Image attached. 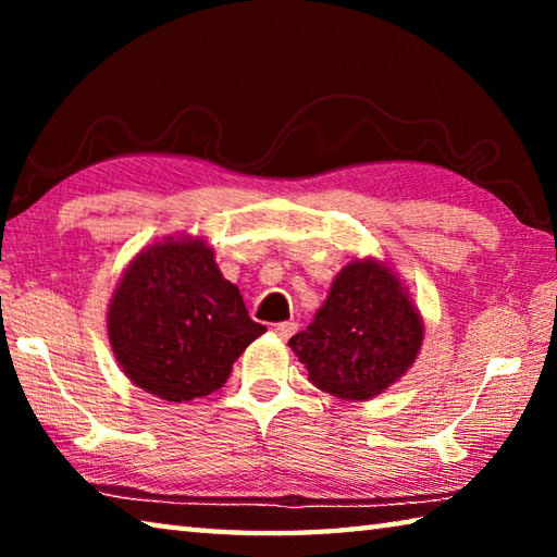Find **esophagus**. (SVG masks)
Here are the masks:
<instances>
[{
	"label": "esophagus",
	"mask_w": 557,
	"mask_h": 557,
	"mask_svg": "<svg viewBox=\"0 0 557 557\" xmlns=\"http://www.w3.org/2000/svg\"><path fill=\"white\" fill-rule=\"evenodd\" d=\"M295 329H297L295 322H280V324L272 326V332H275L282 338V342H287V338L295 334Z\"/></svg>",
	"instance_id": "esophagus-1"
}]
</instances>
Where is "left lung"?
I'll return each mask as SVG.
<instances>
[{
    "mask_svg": "<svg viewBox=\"0 0 557 557\" xmlns=\"http://www.w3.org/2000/svg\"><path fill=\"white\" fill-rule=\"evenodd\" d=\"M425 338L410 287L388 258H351L305 332L289 338L309 381L338 400H371L412 369Z\"/></svg>",
    "mask_w": 557,
    "mask_h": 557,
    "instance_id": "1",
    "label": "left lung"
}]
</instances>
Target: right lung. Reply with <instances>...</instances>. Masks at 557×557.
I'll list each match as a JSON object with an SVG mask.
<instances>
[{
  "label": "right lung",
  "mask_w": 557,
  "mask_h": 557,
  "mask_svg": "<svg viewBox=\"0 0 557 557\" xmlns=\"http://www.w3.org/2000/svg\"><path fill=\"white\" fill-rule=\"evenodd\" d=\"M108 338L122 373L157 398L186 403L228 381L268 329L221 275L203 235H164L127 262L108 305Z\"/></svg>",
  "instance_id": "add662e5"
}]
</instances>
